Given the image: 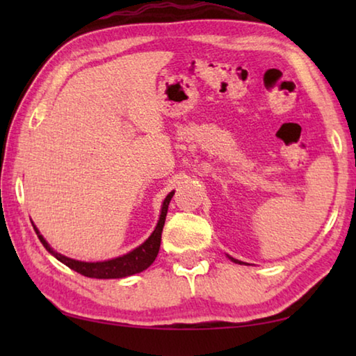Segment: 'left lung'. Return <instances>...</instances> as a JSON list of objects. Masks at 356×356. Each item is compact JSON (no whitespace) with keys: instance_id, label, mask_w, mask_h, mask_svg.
<instances>
[{"instance_id":"obj_1","label":"left lung","mask_w":356,"mask_h":356,"mask_svg":"<svg viewBox=\"0 0 356 356\" xmlns=\"http://www.w3.org/2000/svg\"><path fill=\"white\" fill-rule=\"evenodd\" d=\"M227 257H229V259H231V261H232V262H236V264H240V265H242V264H243L242 261H238V259H234V257H231V256H227Z\"/></svg>"}]
</instances>
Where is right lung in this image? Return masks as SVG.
Instances as JSON below:
<instances>
[{"label":"right lung","instance_id":"1","mask_svg":"<svg viewBox=\"0 0 356 356\" xmlns=\"http://www.w3.org/2000/svg\"><path fill=\"white\" fill-rule=\"evenodd\" d=\"M172 196H174V190L165 197L163 204H161V212H160L159 222H156L154 232L150 234L146 242L141 243L140 246H136L135 250H131L130 252H127V254L114 257V259H108V261L84 262V261H76V259H70L67 256L61 254V252L53 250L51 246L48 245L47 240L44 238V236L39 232V229L34 225H33V227H34L35 234H38V237L42 242V245L45 246V250L50 252L51 256H55L59 262H63L64 265H67L69 268L75 270L76 273L88 276V278H97V280L125 278V276L141 273L143 270L150 267L152 262L155 261V257H156V254H159V250H160L161 232H163L168 206H170V201Z\"/></svg>","mask_w":356,"mask_h":356}]
</instances>
